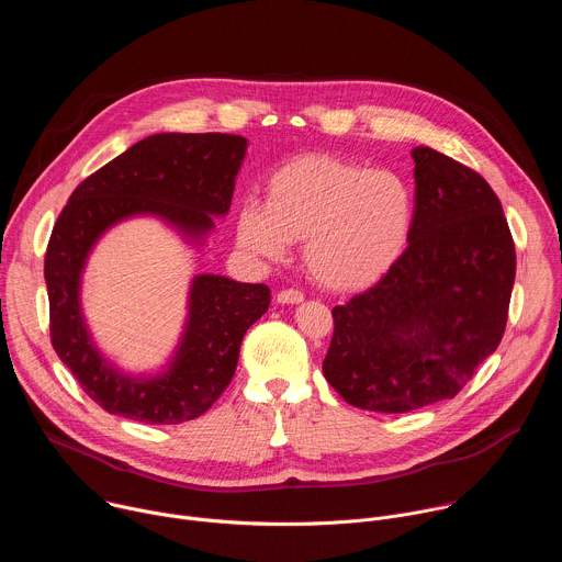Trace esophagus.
<instances>
[{
    "instance_id": "34e87169",
    "label": "esophagus",
    "mask_w": 562,
    "mask_h": 562,
    "mask_svg": "<svg viewBox=\"0 0 562 562\" xmlns=\"http://www.w3.org/2000/svg\"><path fill=\"white\" fill-rule=\"evenodd\" d=\"M276 300H278V304H300L304 300V295L295 289H284L276 295Z\"/></svg>"
}]
</instances>
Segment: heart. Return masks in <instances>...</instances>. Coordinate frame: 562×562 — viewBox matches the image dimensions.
Masks as SVG:
<instances>
[{
	"label": "heart",
	"mask_w": 562,
	"mask_h": 562,
	"mask_svg": "<svg viewBox=\"0 0 562 562\" xmlns=\"http://www.w3.org/2000/svg\"><path fill=\"white\" fill-rule=\"evenodd\" d=\"M414 224V195L393 171H367L329 155H302L267 182L265 204L237 213V243L278 260L304 243L308 276L325 289L373 286L403 256Z\"/></svg>",
	"instance_id": "b5f03b06"
}]
</instances>
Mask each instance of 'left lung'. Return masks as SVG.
Returning a JSON list of instances; mask_svg holds the SVG:
<instances>
[{"label": "left lung", "instance_id": "obj_1", "mask_svg": "<svg viewBox=\"0 0 562 562\" xmlns=\"http://www.w3.org/2000/svg\"><path fill=\"white\" fill-rule=\"evenodd\" d=\"M409 247L369 291L336 306L323 362L349 405L407 414L453 397L501 345L516 249L492 187L429 148L412 150Z\"/></svg>", "mask_w": 562, "mask_h": 562}]
</instances>
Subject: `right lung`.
Here are the masks:
<instances>
[{
    "label": "right lung",
    "instance_id": "obj_1",
    "mask_svg": "<svg viewBox=\"0 0 562 562\" xmlns=\"http://www.w3.org/2000/svg\"><path fill=\"white\" fill-rule=\"evenodd\" d=\"M247 137L226 133H157L133 144L79 184L59 213L44 260L50 342L95 403L148 425L202 416L228 386L247 329L271 304L267 284L200 273L189 284L182 336L157 373H126L95 345L82 276L95 245L113 226L157 217L202 249L231 206Z\"/></svg>",
    "mask_w": 562,
    "mask_h": 562
}]
</instances>
